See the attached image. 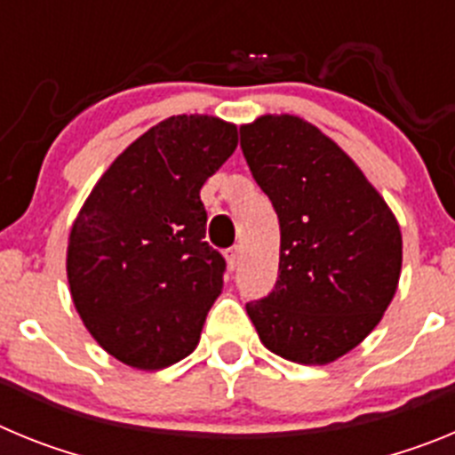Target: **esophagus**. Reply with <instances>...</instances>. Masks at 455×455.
I'll use <instances>...</instances> for the list:
<instances>
[{
  "instance_id": "esophagus-1",
  "label": "esophagus",
  "mask_w": 455,
  "mask_h": 455,
  "mask_svg": "<svg viewBox=\"0 0 455 455\" xmlns=\"http://www.w3.org/2000/svg\"><path fill=\"white\" fill-rule=\"evenodd\" d=\"M228 264H230V268L232 271H235L236 267H239V262H241V248L239 246H235V248H230V251H228Z\"/></svg>"
}]
</instances>
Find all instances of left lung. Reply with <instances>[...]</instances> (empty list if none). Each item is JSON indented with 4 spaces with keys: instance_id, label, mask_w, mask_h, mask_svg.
<instances>
[{
    "instance_id": "obj_1",
    "label": "left lung",
    "mask_w": 455,
    "mask_h": 455,
    "mask_svg": "<svg viewBox=\"0 0 455 455\" xmlns=\"http://www.w3.org/2000/svg\"><path fill=\"white\" fill-rule=\"evenodd\" d=\"M239 134L280 220V275L246 312L268 351L328 364L355 348L392 303L403 257L399 223L351 156L315 124L262 116Z\"/></svg>"
}]
</instances>
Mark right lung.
I'll list each match as a JSON object with an SVG mask.
<instances>
[{
	"label": "right lung",
	"instance_id": "obj_1",
	"mask_svg": "<svg viewBox=\"0 0 455 455\" xmlns=\"http://www.w3.org/2000/svg\"><path fill=\"white\" fill-rule=\"evenodd\" d=\"M235 148V124L172 116L139 136L84 203L68 241L72 303L120 363L155 371L198 347L225 273L204 241L200 188Z\"/></svg>",
	"mask_w": 455,
	"mask_h": 455
}]
</instances>
